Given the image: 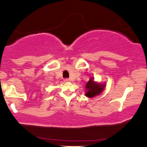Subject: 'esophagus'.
I'll return each instance as SVG.
<instances>
[{
    "mask_svg": "<svg viewBox=\"0 0 147 147\" xmlns=\"http://www.w3.org/2000/svg\"><path fill=\"white\" fill-rule=\"evenodd\" d=\"M65 82H70V79H65Z\"/></svg>",
    "mask_w": 147,
    "mask_h": 147,
    "instance_id": "obj_1",
    "label": "esophagus"
}]
</instances>
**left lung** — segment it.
Returning a JSON list of instances; mask_svg holds the SVG:
<instances>
[{
	"label": "left lung",
	"instance_id": "1",
	"mask_svg": "<svg viewBox=\"0 0 147 147\" xmlns=\"http://www.w3.org/2000/svg\"><path fill=\"white\" fill-rule=\"evenodd\" d=\"M104 87H105V84L97 83V82H94L93 78L91 77L86 85V92L85 95L89 98H92L95 96L100 95L101 92L104 90Z\"/></svg>",
	"mask_w": 147,
	"mask_h": 147
}]
</instances>
